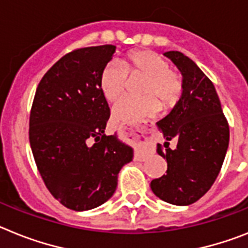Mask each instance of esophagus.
Returning a JSON list of instances; mask_svg holds the SVG:
<instances>
[{"label": "esophagus", "mask_w": 248, "mask_h": 248, "mask_svg": "<svg viewBox=\"0 0 248 248\" xmlns=\"http://www.w3.org/2000/svg\"><path fill=\"white\" fill-rule=\"evenodd\" d=\"M137 132H141V133H142V136H140V137H139V140H141V139L146 140V136H145V135H143V132H142L141 130H139V128H137ZM136 157H137V158H141L142 155L140 154V152H137V154H136Z\"/></svg>", "instance_id": "1"}]
</instances>
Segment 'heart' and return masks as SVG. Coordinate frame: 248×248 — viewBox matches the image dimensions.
<instances>
[{
    "label": "heart",
    "instance_id": "obj_1",
    "mask_svg": "<svg viewBox=\"0 0 248 248\" xmlns=\"http://www.w3.org/2000/svg\"><path fill=\"white\" fill-rule=\"evenodd\" d=\"M127 75L145 77L142 94L145 97H124L112 108V120L116 124H137L161 108L175 105L181 93V78L169 68V62L152 51H135L122 62L112 61L100 75V88L107 101L113 102L124 94Z\"/></svg>",
    "mask_w": 248,
    "mask_h": 248
}]
</instances>
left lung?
<instances>
[{"instance_id": "left-lung-1", "label": "left lung", "mask_w": 248, "mask_h": 248, "mask_svg": "<svg viewBox=\"0 0 248 248\" xmlns=\"http://www.w3.org/2000/svg\"><path fill=\"white\" fill-rule=\"evenodd\" d=\"M182 75V93L169 115L157 122L166 139L157 154L167 161V173L151 181L152 192L162 201L188 206L207 192L219 173L230 141V128L214 83L182 52L169 51ZM178 147L171 150L168 141Z\"/></svg>"}]
</instances>
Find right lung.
Wrapping results in <instances>:
<instances>
[{"instance_id":"add662e5","label":"right lung","mask_w":248,"mask_h":248,"mask_svg":"<svg viewBox=\"0 0 248 248\" xmlns=\"http://www.w3.org/2000/svg\"><path fill=\"white\" fill-rule=\"evenodd\" d=\"M115 51L113 45H103L64 55L34 94L32 154L49 192L73 211L92 210L111 199L118 173L133 158L132 147L117 133L105 135L109 107L100 75Z\"/></svg>"}]
</instances>
